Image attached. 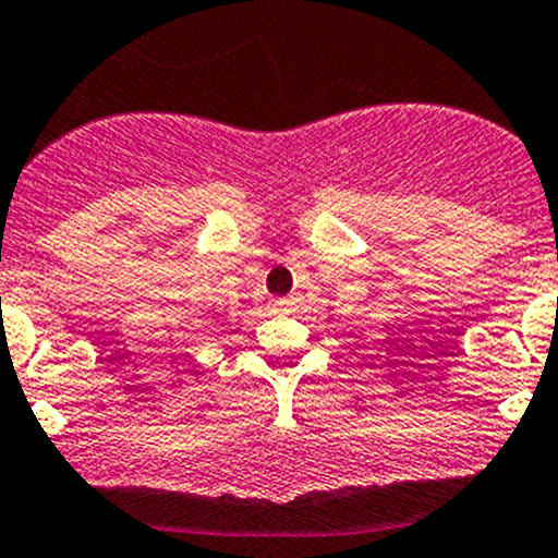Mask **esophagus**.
Masks as SVG:
<instances>
[{
    "label": "esophagus",
    "mask_w": 558,
    "mask_h": 558,
    "mask_svg": "<svg viewBox=\"0 0 558 558\" xmlns=\"http://www.w3.org/2000/svg\"><path fill=\"white\" fill-rule=\"evenodd\" d=\"M274 306H276V312H293V301L290 299H276Z\"/></svg>",
    "instance_id": "esophagus-1"
}]
</instances>
